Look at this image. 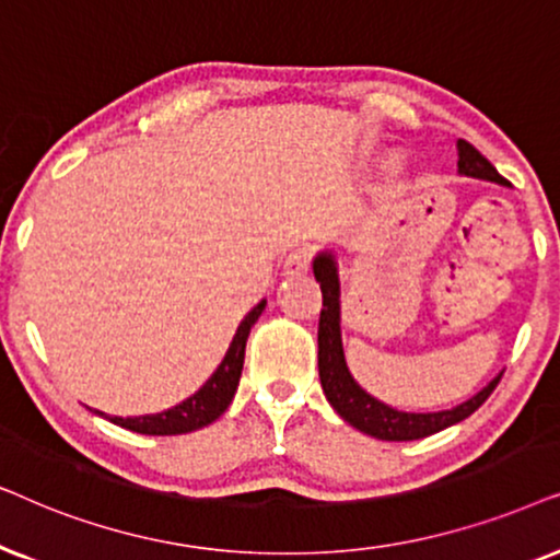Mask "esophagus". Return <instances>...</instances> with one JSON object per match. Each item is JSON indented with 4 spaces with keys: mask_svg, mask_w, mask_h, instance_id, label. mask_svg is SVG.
Listing matches in <instances>:
<instances>
[{
    "mask_svg": "<svg viewBox=\"0 0 560 560\" xmlns=\"http://www.w3.org/2000/svg\"><path fill=\"white\" fill-rule=\"evenodd\" d=\"M312 256H315V248H312V245H302V248L292 250L287 256V260H284V271L289 276L307 273L310 266H312Z\"/></svg>",
    "mask_w": 560,
    "mask_h": 560,
    "instance_id": "obj_1",
    "label": "esophagus"
}]
</instances>
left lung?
<instances>
[{"mask_svg":"<svg viewBox=\"0 0 560 560\" xmlns=\"http://www.w3.org/2000/svg\"><path fill=\"white\" fill-rule=\"evenodd\" d=\"M458 174L483 178V182H494L506 186L504 176L476 151L471 143L458 140ZM312 271L323 289V312H319V327H317V366H319V384L327 401H330L335 412H338L348 424L355 430L366 432V435L376 438V441H420L432 432H441L451 424L466 420L474 415L489 394L494 392L502 374L491 378L481 392H476L471 399L460 401L453 409H441V412H401L384 405L382 399L371 397L361 384L350 374L346 353H342V335H340V276H338V260H335L332 250L317 253L312 260Z\"/></svg>","mask_w":560,"mask_h":560,"instance_id":"left-lung-1","label":"left lung"}]
</instances>
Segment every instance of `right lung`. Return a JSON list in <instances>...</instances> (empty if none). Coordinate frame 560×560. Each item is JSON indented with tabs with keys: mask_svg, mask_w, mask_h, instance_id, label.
I'll return each instance as SVG.
<instances>
[{
	"mask_svg": "<svg viewBox=\"0 0 560 560\" xmlns=\"http://www.w3.org/2000/svg\"><path fill=\"white\" fill-rule=\"evenodd\" d=\"M266 310V300H260L248 315L243 317V323L237 325L230 342L225 358L218 366V371L207 378L202 389L191 394L189 399H184L182 405L166 409L161 415H145V417H107L109 422L119 424V428L140 432V435H184V432L207 428V424L218 420L233 401L237 392V382H241L243 371V358H245V340H248L250 327L256 325L260 312ZM102 415V412H100Z\"/></svg>",
	"mask_w": 560,
	"mask_h": 560,
	"instance_id": "add662e5",
	"label": "right lung"
}]
</instances>
